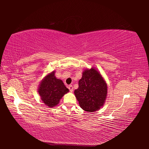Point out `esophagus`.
Masks as SVG:
<instances>
[{
    "instance_id": "1",
    "label": "esophagus",
    "mask_w": 149,
    "mask_h": 149,
    "mask_svg": "<svg viewBox=\"0 0 149 149\" xmlns=\"http://www.w3.org/2000/svg\"><path fill=\"white\" fill-rule=\"evenodd\" d=\"M68 89H69L70 91H71V92H72V91H73V89H74V88H73V86H72V85H70V86H68Z\"/></svg>"
}]
</instances>
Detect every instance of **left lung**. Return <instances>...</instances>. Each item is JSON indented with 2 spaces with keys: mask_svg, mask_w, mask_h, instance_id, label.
<instances>
[{
  "mask_svg": "<svg viewBox=\"0 0 149 149\" xmlns=\"http://www.w3.org/2000/svg\"><path fill=\"white\" fill-rule=\"evenodd\" d=\"M79 104L83 110L94 112L99 109L106 100L107 85L102 77L93 68L86 70L74 91Z\"/></svg>",
  "mask_w": 149,
  "mask_h": 149,
  "instance_id": "left-lung-1",
  "label": "left lung"
}]
</instances>
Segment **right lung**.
Here are the masks:
<instances>
[{
	"label": "right lung",
	"mask_w": 149,
	"mask_h": 149,
	"mask_svg": "<svg viewBox=\"0 0 149 149\" xmlns=\"http://www.w3.org/2000/svg\"><path fill=\"white\" fill-rule=\"evenodd\" d=\"M68 91L63 81L54 76V72L50 73L44 79L38 89L41 99L49 107L58 105L59 100Z\"/></svg>",
	"instance_id": "1"
}]
</instances>
